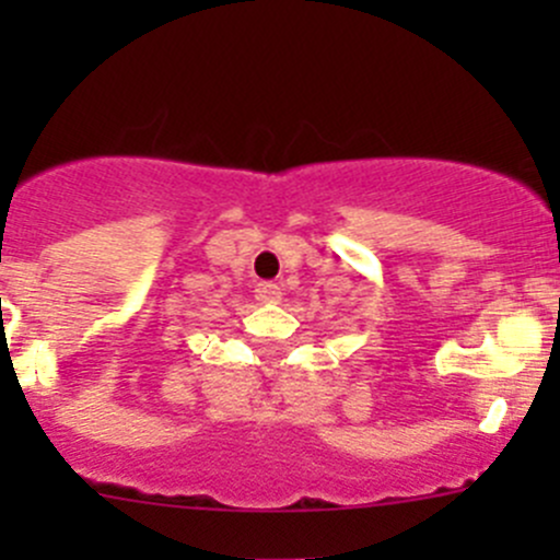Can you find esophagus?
<instances>
[{
    "label": "esophagus",
    "mask_w": 560,
    "mask_h": 560,
    "mask_svg": "<svg viewBox=\"0 0 560 560\" xmlns=\"http://www.w3.org/2000/svg\"><path fill=\"white\" fill-rule=\"evenodd\" d=\"M257 301L259 303H279L281 301V287L273 284V281H262V284H257Z\"/></svg>",
    "instance_id": "34e87169"
}]
</instances>
